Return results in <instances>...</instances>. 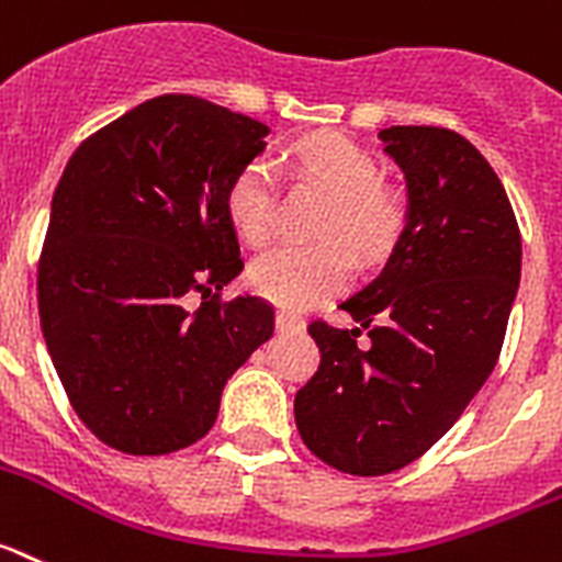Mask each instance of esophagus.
Returning a JSON list of instances; mask_svg holds the SVG:
<instances>
[{"instance_id":"34e87169","label":"esophagus","mask_w":562,"mask_h":562,"mask_svg":"<svg viewBox=\"0 0 562 562\" xmlns=\"http://www.w3.org/2000/svg\"><path fill=\"white\" fill-rule=\"evenodd\" d=\"M276 324L281 333H299V329H304V318L295 313H290V310H278Z\"/></svg>"}]
</instances>
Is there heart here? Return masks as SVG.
Returning <instances> with one entry per match:
<instances>
[{"label": "heart", "instance_id": "obj_1", "mask_svg": "<svg viewBox=\"0 0 562 562\" xmlns=\"http://www.w3.org/2000/svg\"><path fill=\"white\" fill-rule=\"evenodd\" d=\"M306 176L333 195L321 244H278L249 267V284L258 295L286 310H304L327 299L352 276L355 252L381 261L401 244L409 227V199L401 187L383 184L378 158L340 133L306 138L299 147ZM278 170L267 156L252 158L238 170L227 190L233 227L252 244L267 241L278 227Z\"/></svg>", "mask_w": 562, "mask_h": 562}]
</instances>
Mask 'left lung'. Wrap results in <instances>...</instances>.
<instances>
[{
  "label": "left lung",
  "instance_id": "obj_1",
  "mask_svg": "<svg viewBox=\"0 0 562 562\" xmlns=\"http://www.w3.org/2000/svg\"><path fill=\"white\" fill-rule=\"evenodd\" d=\"M381 138L406 176L409 227L340 301L361 327L310 324L321 363L295 395L306 449L361 477L409 467L463 415L501 355L522 256L509 195L472 142L431 124Z\"/></svg>",
  "mask_w": 562,
  "mask_h": 562
}]
</instances>
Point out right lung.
Wrapping results in <instances>:
<instances>
[{
    "label": "right lung",
    "mask_w": 562,
    "mask_h": 562,
    "mask_svg": "<svg viewBox=\"0 0 562 562\" xmlns=\"http://www.w3.org/2000/svg\"><path fill=\"white\" fill-rule=\"evenodd\" d=\"M270 127L199 95L127 110L76 147L53 193L40 318L67 401L124 454H170L218 418L276 310L222 299L244 270L227 190Z\"/></svg>",
    "instance_id": "obj_1"
}]
</instances>
